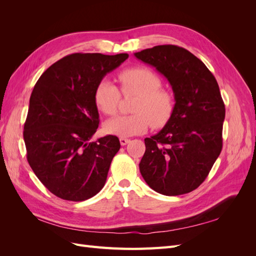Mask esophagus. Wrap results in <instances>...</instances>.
I'll use <instances>...</instances> for the list:
<instances>
[{
  "label": "esophagus",
  "mask_w": 256,
  "mask_h": 256,
  "mask_svg": "<svg viewBox=\"0 0 256 256\" xmlns=\"http://www.w3.org/2000/svg\"><path fill=\"white\" fill-rule=\"evenodd\" d=\"M120 145H126V144H128L129 142H130V140L129 138H120Z\"/></svg>",
  "instance_id": "obj_1"
}]
</instances>
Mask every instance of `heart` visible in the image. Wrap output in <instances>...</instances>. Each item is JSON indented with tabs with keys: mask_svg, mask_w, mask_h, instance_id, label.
I'll use <instances>...</instances> for the list:
<instances>
[{
	"mask_svg": "<svg viewBox=\"0 0 256 256\" xmlns=\"http://www.w3.org/2000/svg\"><path fill=\"white\" fill-rule=\"evenodd\" d=\"M122 92L134 95L138 99L131 115H120L104 124L106 134L122 138L146 132L148 128H160L172 118L175 106L171 92L161 88L159 76L145 67L127 68L118 74ZM95 102L106 115H114L120 104V92L108 79L100 81L95 90Z\"/></svg>",
	"mask_w": 256,
	"mask_h": 256,
	"instance_id": "heart-1",
	"label": "heart"
}]
</instances>
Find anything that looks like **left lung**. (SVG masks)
Segmentation results:
<instances>
[{
	"label": "left lung",
	"instance_id": "1",
	"mask_svg": "<svg viewBox=\"0 0 256 256\" xmlns=\"http://www.w3.org/2000/svg\"><path fill=\"white\" fill-rule=\"evenodd\" d=\"M134 56L164 76L175 99L172 118L144 140L140 172L160 194L189 193L205 180L222 150L226 108L219 85L203 62L182 47L156 46Z\"/></svg>",
	"mask_w": 256,
	"mask_h": 256
}]
</instances>
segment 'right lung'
Wrapping results in <instances>:
<instances>
[{
    "mask_svg": "<svg viewBox=\"0 0 256 256\" xmlns=\"http://www.w3.org/2000/svg\"><path fill=\"white\" fill-rule=\"evenodd\" d=\"M127 53H74L58 60L35 84L23 138L28 164L54 196L80 202L104 188L118 136L92 141L99 125L95 90Z\"/></svg>",
    "mask_w": 256,
    "mask_h": 256,
    "instance_id": "right-lung-1",
    "label": "right lung"
}]
</instances>
